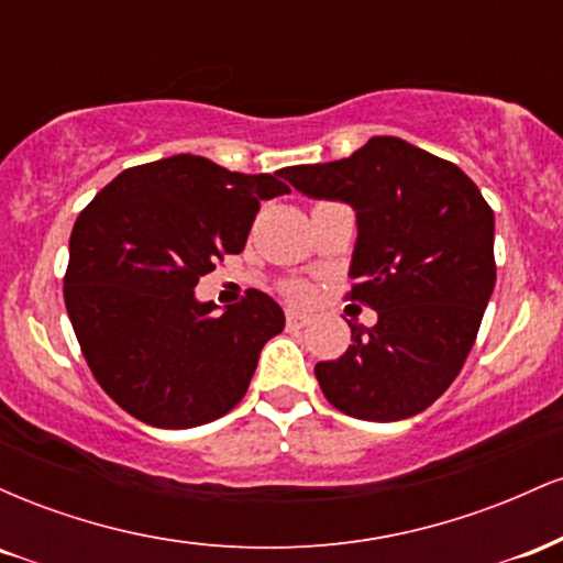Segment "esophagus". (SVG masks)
Listing matches in <instances>:
<instances>
[{
    "instance_id": "obj_1",
    "label": "esophagus",
    "mask_w": 563,
    "mask_h": 563,
    "mask_svg": "<svg viewBox=\"0 0 563 563\" xmlns=\"http://www.w3.org/2000/svg\"><path fill=\"white\" fill-rule=\"evenodd\" d=\"M309 322V314L299 312V309H288L286 312V325L288 328H303Z\"/></svg>"
}]
</instances>
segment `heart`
I'll list each match as a JSON object with an SVG mask.
<instances>
[{
    "label": "heart",
    "instance_id": "heart-1",
    "mask_svg": "<svg viewBox=\"0 0 563 563\" xmlns=\"http://www.w3.org/2000/svg\"><path fill=\"white\" fill-rule=\"evenodd\" d=\"M288 294L294 296V299H307L309 290H307V286H290V288H288Z\"/></svg>",
    "mask_w": 563,
    "mask_h": 563
}]
</instances>
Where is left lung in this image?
Returning <instances> with one entry per match:
<instances>
[{"instance_id": "obj_1", "label": "left lung", "mask_w": 563, "mask_h": 563, "mask_svg": "<svg viewBox=\"0 0 563 563\" xmlns=\"http://www.w3.org/2000/svg\"><path fill=\"white\" fill-rule=\"evenodd\" d=\"M280 177L352 206L349 299L378 312L373 328L352 325L339 360L314 365L325 399L360 421L426 410L461 373L495 288V214L479 187L399 137H371L349 158Z\"/></svg>"}]
</instances>
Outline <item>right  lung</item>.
Instances as JSON below:
<instances>
[{"mask_svg": "<svg viewBox=\"0 0 563 563\" xmlns=\"http://www.w3.org/2000/svg\"><path fill=\"white\" fill-rule=\"evenodd\" d=\"M280 174H241L203 156L132 166L76 219L63 280L84 360L115 405L156 429H192L243 399L280 303L249 290L217 312L198 277L241 254Z\"/></svg>", "mask_w": 563, "mask_h": 563, "instance_id": "obj_1", "label": "right lung"}]
</instances>
